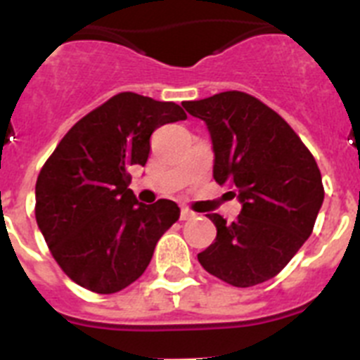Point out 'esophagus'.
Here are the masks:
<instances>
[{"instance_id":"esophagus-1","label":"esophagus","mask_w":360,"mask_h":360,"mask_svg":"<svg viewBox=\"0 0 360 360\" xmlns=\"http://www.w3.org/2000/svg\"><path fill=\"white\" fill-rule=\"evenodd\" d=\"M193 218H196V212H193L191 209L184 207L182 211H180V219H182V221H187V219H193Z\"/></svg>"}]
</instances>
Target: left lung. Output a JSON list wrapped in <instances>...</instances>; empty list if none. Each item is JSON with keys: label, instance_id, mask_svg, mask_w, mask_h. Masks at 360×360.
<instances>
[{"label": "left lung", "instance_id": "1", "mask_svg": "<svg viewBox=\"0 0 360 360\" xmlns=\"http://www.w3.org/2000/svg\"><path fill=\"white\" fill-rule=\"evenodd\" d=\"M182 106L207 124L214 180L241 202L227 224L207 214L216 240L198 262L232 287H254L278 276L314 231L324 200L321 171L288 122L245 91H221Z\"/></svg>", "mask_w": 360, "mask_h": 360}]
</instances>
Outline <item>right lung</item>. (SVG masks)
Instances as JSON below:
<instances>
[{"mask_svg": "<svg viewBox=\"0 0 360 360\" xmlns=\"http://www.w3.org/2000/svg\"><path fill=\"white\" fill-rule=\"evenodd\" d=\"M186 119L178 104L122 91L73 124L41 167L37 225L57 265L86 290L115 294L136 281L180 218L171 200L136 202L128 167L146 165L155 129Z\"/></svg>", "mask_w": 360, "mask_h": 360, "instance_id": "obj_1", "label": "right lung"}]
</instances>
